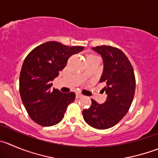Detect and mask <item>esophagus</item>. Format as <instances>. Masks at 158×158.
<instances>
[{
  "mask_svg": "<svg viewBox=\"0 0 158 158\" xmlns=\"http://www.w3.org/2000/svg\"><path fill=\"white\" fill-rule=\"evenodd\" d=\"M83 97V94H81V93H77L76 94V98H80Z\"/></svg>",
  "mask_w": 158,
  "mask_h": 158,
  "instance_id": "1",
  "label": "esophagus"
}]
</instances>
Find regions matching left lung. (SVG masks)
Returning a JSON list of instances; mask_svg holds the SVG:
<instances>
[{"label":"left lung","mask_w":158,"mask_h":158,"mask_svg":"<svg viewBox=\"0 0 158 158\" xmlns=\"http://www.w3.org/2000/svg\"><path fill=\"white\" fill-rule=\"evenodd\" d=\"M102 56L104 63L100 82L107 94L106 102L98 104L91 99L89 109H84L83 117L88 125L98 130H106L116 125L128 112L133 100L136 79L131 63L118 48L100 46L92 48Z\"/></svg>","instance_id":"left-lung-1"}]
</instances>
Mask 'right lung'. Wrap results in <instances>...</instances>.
<instances>
[{"mask_svg":"<svg viewBox=\"0 0 158 158\" xmlns=\"http://www.w3.org/2000/svg\"><path fill=\"white\" fill-rule=\"evenodd\" d=\"M84 49L50 41L33 49L25 57L19 77V91L27 112L39 125L51 127L59 123L67 106L74 102V93L52 89L51 81L66 67L70 56Z\"/></svg>","mask_w":158,"mask_h":158,"instance_id":"1","label":"right lung"}]
</instances>
